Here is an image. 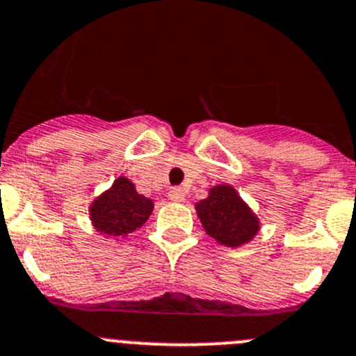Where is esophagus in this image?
<instances>
[{
  "label": "esophagus",
  "instance_id": "34e87169",
  "mask_svg": "<svg viewBox=\"0 0 356 356\" xmlns=\"http://www.w3.org/2000/svg\"><path fill=\"white\" fill-rule=\"evenodd\" d=\"M186 196V191L182 188H172L170 191H168V198L172 200V202H182Z\"/></svg>",
  "mask_w": 356,
  "mask_h": 356
}]
</instances>
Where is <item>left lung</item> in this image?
I'll return each instance as SVG.
<instances>
[{"mask_svg":"<svg viewBox=\"0 0 356 356\" xmlns=\"http://www.w3.org/2000/svg\"><path fill=\"white\" fill-rule=\"evenodd\" d=\"M196 213L209 236L226 247L248 243L259 231V219L231 186H213L209 198L196 203Z\"/></svg>","mask_w":356,"mask_h":356,"instance_id":"left-lung-1","label":"left lung"}]
</instances>
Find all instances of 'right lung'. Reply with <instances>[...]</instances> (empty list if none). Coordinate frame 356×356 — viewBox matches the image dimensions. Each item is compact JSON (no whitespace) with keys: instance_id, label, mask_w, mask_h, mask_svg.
<instances>
[{"instance_id":"right-lung-1","label":"right lung","mask_w":356,"mask_h":356,"mask_svg":"<svg viewBox=\"0 0 356 356\" xmlns=\"http://www.w3.org/2000/svg\"><path fill=\"white\" fill-rule=\"evenodd\" d=\"M153 212V200L136 191L134 182L118 177L111 189L94 200L90 219L99 233L108 236H127L143 226Z\"/></svg>"}]
</instances>
